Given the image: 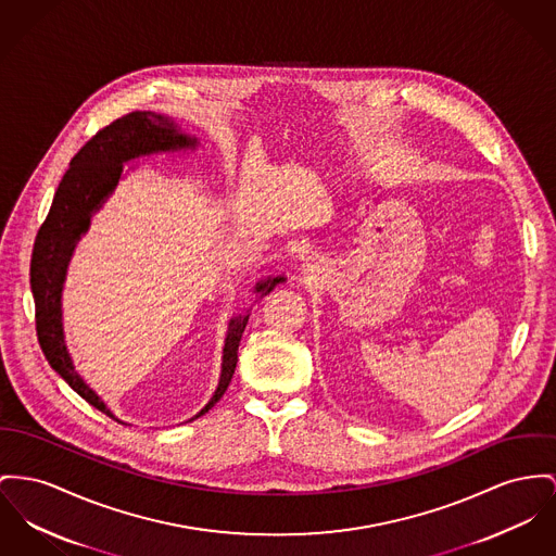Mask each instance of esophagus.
Masks as SVG:
<instances>
[{
    "mask_svg": "<svg viewBox=\"0 0 556 556\" xmlns=\"http://www.w3.org/2000/svg\"><path fill=\"white\" fill-rule=\"evenodd\" d=\"M303 267H305V265H303ZM307 267H309V265H307Z\"/></svg>",
    "mask_w": 556,
    "mask_h": 556,
    "instance_id": "esophagus-1",
    "label": "esophagus"
}]
</instances>
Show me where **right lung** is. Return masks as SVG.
<instances>
[{
    "label": "right lung",
    "instance_id": "right-lung-1",
    "mask_svg": "<svg viewBox=\"0 0 556 556\" xmlns=\"http://www.w3.org/2000/svg\"><path fill=\"white\" fill-rule=\"evenodd\" d=\"M195 137L186 135L175 119L162 113L132 112L115 119L75 153L70 170L59 184L50 213L46 222L41 223L34 244L31 291L36 299V331L41 352L50 367L56 370L86 403L110 415L115 421L119 419L101 401V396L77 375L65 345L61 293L67 265L74 255L77 240L81 238V233L88 231L90 217L112 195L122 177V168L128 160L160 151L195 149ZM280 282H285V276L261 280L255 285V293L267 295ZM247 323L249 312L238 314L236 318L229 320L223 348L219 386L208 405L195 417L204 415L225 394L236 370L238 345L247 329Z\"/></svg>",
    "mask_w": 556,
    "mask_h": 556
}]
</instances>
